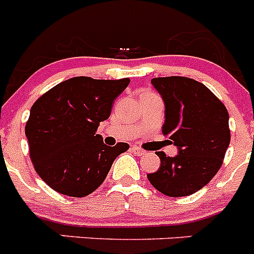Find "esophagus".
I'll list each match as a JSON object with an SVG mask.
<instances>
[{
	"label": "esophagus",
	"mask_w": 254,
	"mask_h": 254,
	"mask_svg": "<svg viewBox=\"0 0 254 254\" xmlns=\"http://www.w3.org/2000/svg\"><path fill=\"white\" fill-rule=\"evenodd\" d=\"M132 151H133L134 154L137 155V156H142V155L146 154V151H145V150L141 149V147H138V146H133V147H132Z\"/></svg>",
	"instance_id": "1"
}]
</instances>
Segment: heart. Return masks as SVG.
<instances>
[{
	"label": "heart",
	"instance_id": "1",
	"mask_svg": "<svg viewBox=\"0 0 254 254\" xmlns=\"http://www.w3.org/2000/svg\"><path fill=\"white\" fill-rule=\"evenodd\" d=\"M143 94H152V93H149V91H145V93Z\"/></svg>",
	"mask_w": 254,
	"mask_h": 254
}]
</instances>
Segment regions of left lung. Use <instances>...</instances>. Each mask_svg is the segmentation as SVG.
I'll return each mask as SVG.
<instances>
[{
	"label": "left lung",
	"mask_w": 254,
	"mask_h": 254,
	"mask_svg": "<svg viewBox=\"0 0 254 254\" xmlns=\"http://www.w3.org/2000/svg\"><path fill=\"white\" fill-rule=\"evenodd\" d=\"M151 84L165 103L163 134L179 152L176 158L156 152L160 168L147 179L163 194L190 196L205 187L223 165L230 143L229 113L208 87L193 78L155 77Z\"/></svg>",
	"instance_id": "obj_1"
}]
</instances>
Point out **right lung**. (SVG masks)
<instances>
[{
    "instance_id": "add662e5",
    "label": "right lung",
    "mask_w": 254,
    "mask_h": 254,
    "mask_svg": "<svg viewBox=\"0 0 254 254\" xmlns=\"http://www.w3.org/2000/svg\"><path fill=\"white\" fill-rule=\"evenodd\" d=\"M129 78L95 80L77 76L39 96L25 125L31 163L56 192L85 197L102 185L114 159L129 149L126 142L107 146L96 134L111 116L114 99Z\"/></svg>"
}]
</instances>
